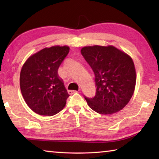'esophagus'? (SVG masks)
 Listing matches in <instances>:
<instances>
[{
	"mask_svg": "<svg viewBox=\"0 0 159 159\" xmlns=\"http://www.w3.org/2000/svg\"><path fill=\"white\" fill-rule=\"evenodd\" d=\"M68 93H69V94H70V95H72V94H74V93H78V91L77 90H69Z\"/></svg>",
	"mask_w": 159,
	"mask_h": 159,
	"instance_id": "esophagus-1",
	"label": "esophagus"
}]
</instances>
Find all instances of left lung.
Here are the masks:
<instances>
[{"mask_svg": "<svg viewBox=\"0 0 159 159\" xmlns=\"http://www.w3.org/2000/svg\"><path fill=\"white\" fill-rule=\"evenodd\" d=\"M80 52L95 76V96L85 97L88 106L103 115L120 111L130 100L135 88L133 59L113 45L85 46Z\"/></svg>", "mask_w": 159, "mask_h": 159, "instance_id": "1", "label": "left lung"}]
</instances>
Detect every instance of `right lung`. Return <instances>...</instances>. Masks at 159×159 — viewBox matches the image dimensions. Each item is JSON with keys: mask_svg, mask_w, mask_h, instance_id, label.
Wrapping results in <instances>:
<instances>
[{"mask_svg": "<svg viewBox=\"0 0 159 159\" xmlns=\"http://www.w3.org/2000/svg\"><path fill=\"white\" fill-rule=\"evenodd\" d=\"M69 52L67 45L45 48L31 55L21 67V95L36 114L50 116L65 107L69 95L57 71Z\"/></svg>", "mask_w": 159, "mask_h": 159, "instance_id": "right-lung-1", "label": "right lung"}]
</instances>
